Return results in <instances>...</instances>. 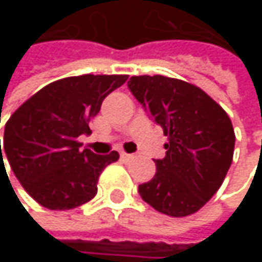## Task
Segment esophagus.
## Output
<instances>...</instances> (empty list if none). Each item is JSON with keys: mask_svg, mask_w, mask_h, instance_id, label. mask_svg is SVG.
<instances>
[{"mask_svg": "<svg viewBox=\"0 0 262 262\" xmlns=\"http://www.w3.org/2000/svg\"><path fill=\"white\" fill-rule=\"evenodd\" d=\"M121 158H123L124 161H130V159H133L135 156H133V155H130V153H126V151H121Z\"/></svg>", "mask_w": 262, "mask_h": 262, "instance_id": "1", "label": "esophagus"}]
</instances>
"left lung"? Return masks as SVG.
<instances>
[{
    "instance_id": "8db88e82",
    "label": "left lung",
    "mask_w": 262,
    "mask_h": 262,
    "mask_svg": "<svg viewBox=\"0 0 262 262\" xmlns=\"http://www.w3.org/2000/svg\"><path fill=\"white\" fill-rule=\"evenodd\" d=\"M132 94L168 142L156 174L138 186L144 202L170 217H186L219 191L232 164L235 133L225 109L203 89L179 79L133 76Z\"/></svg>"
}]
</instances>
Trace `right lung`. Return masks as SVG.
<instances>
[{
  "instance_id": "add662e5",
  "label": "right lung",
  "mask_w": 262,
  "mask_h": 262,
  "mask_svg": "<svg viewBox=\"0 0 262 262\" xmlns=\"http://www.w3.org/2000/svg\"><path fill=\"white\" fill-rule=\"evenodd\" d=\"M127 77L84 74L56 80L12 114L0 144V165L6 155L15 176L39 205L68 211L95 197L100 174L120 155L80 150L77 138L91 132L89 121L103 100Z\"/></svg>"
}]
</instances>
